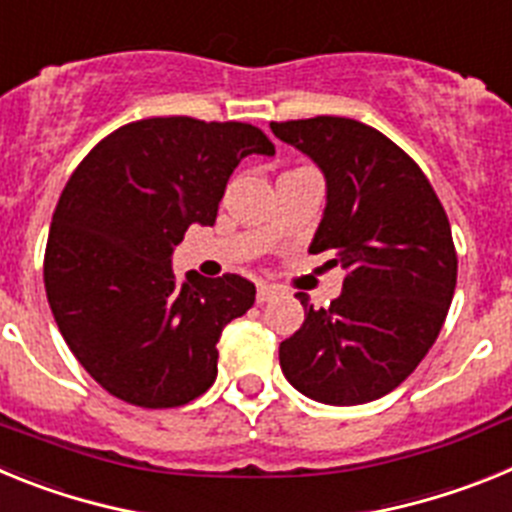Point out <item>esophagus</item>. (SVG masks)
I'll use <instances>...</instances> for the list:
<instances>
[{
	"instance_id": "1",
	"label": "esophagus",
	"mask_w": 512,
	"mask_h": 512,
	"mask_svg": "<svg viewBox=\"0 0 512 512\" xmlns=\"http://www.w3.org/2000/svg\"><path fill=\"white\" fill-rule=\"evenodd\" d=\"M277 295H279V289L271 287V284H259V287H256V302H259V305L274 300Z\"/></svg>"
}]
</instances>
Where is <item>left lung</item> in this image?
Listing matches in <instances>:
<instances>
[{
	"instance_id": "left-lung-1",
	"label": "left lung",
	"mask_w": 512,
	"mask_h": 512,
	"mask_svg": "<svg viewBox=\"0 0 512 512\" xmlns=\"http://www.w3.org/2000/svg\"><path fill=\"white\" fill-rule=\"evenodd\" d=\"M325 179L310 253L346 269L343 292L279 346L287 382L325 405H364L400 387L441 333L456 287L449 217L408 153L348 117L271 122Z\"/></svg>"
}]
</instances>
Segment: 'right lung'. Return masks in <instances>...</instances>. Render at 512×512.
I'll return each mask as SVG.
<instances>
[{
    "mask_svg": "<svg viewBox=\"0 0 512 512\" xmlns=\"http://www.w3.org/2000/svg\"><path fill=\"white\" fill-rule=\"evenodd\" d=\"M274 156L246 122L151 117L97 143L71 174L45 248V295L71 354L110 395L179 408L212 387L217 341L256 300L238 274L176 277L189 225H212L241 158Z\"/></svg>",
    "mask_w": 512,
    "mask_h": 512,
    "instance_id": "1",
    "label": "right lung"
}]
</instances>
